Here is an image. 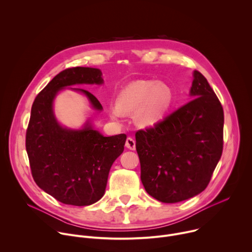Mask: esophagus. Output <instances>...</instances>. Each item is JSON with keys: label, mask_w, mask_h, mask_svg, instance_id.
I'll return each mask as SVG.
<instances>
[{"label": "esophagus", "mask_w": 252, "mask_h": 252, "mask_svg": "<svg viewBox=\"0 0 252 252\" xmlns=\"http://www.w3.org/2000/svg\"><path fill=\"white\" fill-rule=\"evenodd\" d=\"M126 147L128 149V150H131V151H134L135 150V141L132 137L128 136L126 140Z\"/></svg>", "instance_id": "34e87169"}]
</instances>
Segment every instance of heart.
I'll use <instances>...</instances> for the list:
<instances>
[{
  "instance_id": "obj_1",
  "label": "heart",
  "mask_w": 252,
  "mask_h": 252,
  "mask_svg": "<svg viewBox=\"0 0 252 252\" xmlns=\"http://www.w3.org/2000/svg\"><path fill=\"white\" fill-rule=\"evenodd\" d=\"M173 101L172 90L163 83L137 81L127 85L118 95L117 102L110 105L114 119L134 111V121L142 127L158 124L168 112Z\"/></svg>"
}]
</instances>
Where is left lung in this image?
<instances>
[{"label": "left lung", "instance_id": "obj_1", "mask_svg": "<svg viewBox=\"0 0 252 252\" xmlns=\"http://www.w3.org/2000/svg\"><path fill=\"white\" fill-rule=\"evenodd\" d=\"M192 99L135 133L140 179L164 203L193 197L208 186L223 149V109L207 80L193 71Z\"/></svg>", "mask_w": 252, "mask_h": 252}]
</instances>
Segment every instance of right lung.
I'll list each match as a JSON object with an SVG mask.
<instances>
[{
    "label": "right lung",
    "mask_w": 252,
    "mask_h": 252,
    "mask_svg": "<svg viewBox=\"0 0 252 252\" xmlns=\"http://www.w3.org/2000/svg\"><path fill=\"white\" fill-rule=\"evenodd\" d=\"M102 83L98 68L69 67L58 74L32 105L26 133L32 175L40 189L64 204L91 205L102 197L110 169L124 152L126 135L103 136L90 122L79 130L63 127L55 118L53 101L65 87ZM71 90L86 94L94 109L102 110L89 91Z\"/></svg>",
    "instance_id": "obj_1"
}]
</instances>
